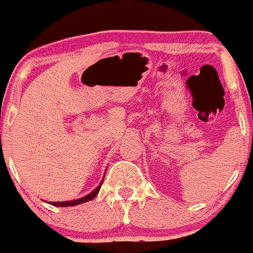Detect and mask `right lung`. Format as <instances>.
<instances>
[{"mask_svg":"<svg viewBox=\"0 0 253 253\" xmlns=\"http://www.w3.org/2000/svg\"><path fill=\"white\" fill-rule=\"evenodd\" d=\"M102 183H103V180L101 181L100 185H98V186L96 187V189L93 190L92 192H90V194L86 195V196L82 197V199L74 200V201H66V202H52V205H53V206H58V207H69V206H77V205H80V204H84V202L91 201V200L95 199L96 195L98 194V191H100L101 185H102Z\"/></svg>","mask_w":253,"mask_h":253,"instance_id":"right-lung-1","label":"right lung"}]
</instances>
